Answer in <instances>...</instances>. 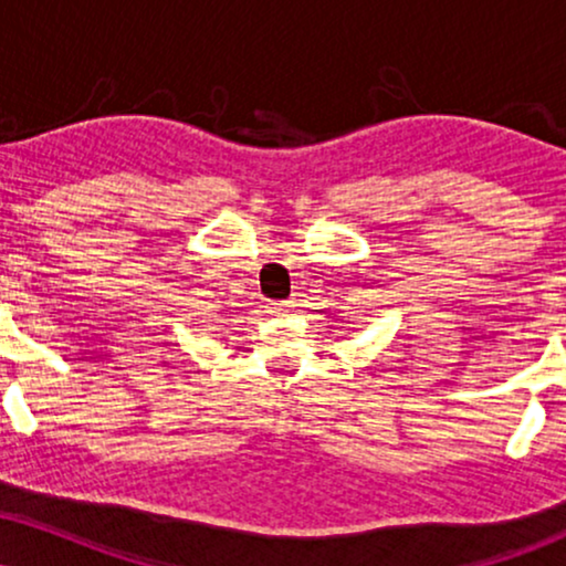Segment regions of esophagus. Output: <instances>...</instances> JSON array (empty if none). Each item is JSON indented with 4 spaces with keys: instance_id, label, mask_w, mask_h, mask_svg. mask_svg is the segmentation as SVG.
<instances>
[{
    "instance_id": "34e87169",
    "label": "esophagus",
    "mask_w": 566,
    "mask_h": 566,
    "mask_svg": "<svg viewBox=\"0 0 566 566\" xmlns=\"http://www.w3.org/2000/svg\"><path fill=\"white\" fill-rule=\"evenodd\" d=\"M291 310H294V304H291V302H270V304H268V312H270L272 317L289 315Z\"/></svg>"
}]
</instances>
